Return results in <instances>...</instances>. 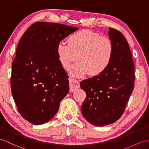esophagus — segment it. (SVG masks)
<instances>
[{"label": "esophagus", "mask_w": 149, "mask_h": 149, "mask_svg": "<svg viewBox=\"0 0 149 149\" xmlns=\"http://www.w3.org/2000/svg\"><path fill=\"white\" fill-rule=\"evenodd\" d=\"M69 86H70V91L74 92V91L77 90L80 87V84L79 81L75 79H70L69 81Z\"/></svg>", "instance_id": "esophagus-1"}]
</instances>
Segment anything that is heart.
<instances>
[{
  "instance_id": "heart-1",
  "label": "heart",
  "mask_w": 149,
  "mask_h": 149,
  "mask_svg": "<svg viewBox=\"0 0 149 149\" xmlns=\"http://www.w3.org/2000/svg\"><path fill=\"white\" fill-rule=\"evenodd\" d=\"M57 54L63 68L67 69L77 59L72 66L71 74L81 76L88 72L91 76L102 74L108 68L114 56V45L107 37L90 29H82L72 34L68 43L60 42Z\"/></svg>"
}]
</instances>
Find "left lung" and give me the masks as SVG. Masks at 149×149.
<instances>
[{
    "mask_svg": "<svg viewBox=\"0 0 149 149\" xmlns=\"http://www.w3.org/2000/svg\"><path fill=\"white\" fill-rule=\"evenodd\" d=\"M114 45L109 66L102 74L84 80L80 86L86 93L81 112L87 121L104 126L117 121L123 113L134 90V65L127 41L115 29L109 27Z\"/></svg>",
    "mask_w": 149,
    "mask_h": 149,
    "instance_id": "obj_1",
    "label": "left lung"
}]
</instances>
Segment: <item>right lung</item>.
<instances>
[{
  "label": "right lung",
  "instance_id": "right-lung-1",
  "mask_svg": "<svg viewBox=\"0 0 149 149\" xmlns=\"http://www.w3.org/2000/svg\"><path fill=\"white\" fill-rule=\"evenodd\" d=\"M77 29L61 24L36 22L18 44L12 64L11 92L19 113L34 125L52 118L68 93L69 77L59 60L57 46Z\"/></svg>",
  "mask_w": 149,
  "mask_h": 149
}]
</instances>
